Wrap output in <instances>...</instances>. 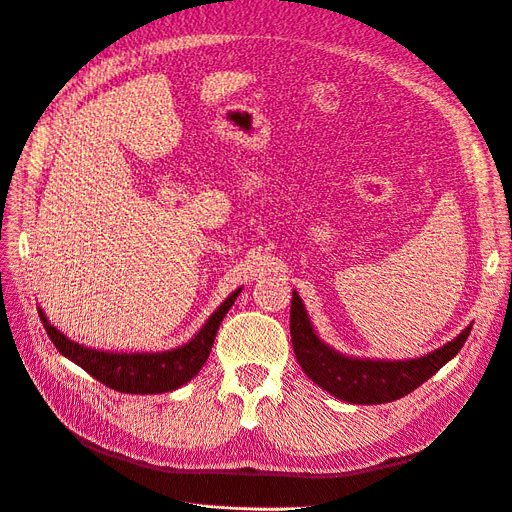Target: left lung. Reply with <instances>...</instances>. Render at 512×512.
Instances as JSON below:
<instances>
[{
	"label": "left lung",
	"instance_id": "left-lung-1",
	"mask_svg": "<svg viewBox=\"0 0 512 512\" xmlns=\"http://www.w3.org/2000/svg\"><path fill=\"white\" fill-rule=\"evenodd\" d=\"M472 331L463 329L453 342L433 350L421 359L412 361H374V359H352L339 354L327 346L316 335L312 322L307 318L303 301L297 292H292L290 305V337L301 369L324 391L348 404H389L418 389L436 371L446 365L463 348Z\"/></svg>",
	"mask_w": 512,
	"mask_h": 512
}]
</instances>
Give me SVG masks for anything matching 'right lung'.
Segmentation results:
<instances>
[{
  "mask_svg": "<svg viewBox=\"0 0 512 512\" xmlns=\"http://www.w3.org/2000/svg\"><path fill=\"white\" fill-rule=\"evenodd\" d=\"M239 292L241 288L232 292L230 297L215 309L211 318L205 322V327L200 329L188 344L164 352L91 350L72 342L64 333H59L53 324L46 320L42 309H38V314L46 329V335L51 337L55 348L64 356H68L70 361L83 367L89 376H94L96 380L106 384L108 389H115L119 393L153 395L175 391L198 374L211 352L220 324L232 303L239 297Z\"/></svg>",
  "mask_w": 512,
  "mask_h": 512,
  "instance_id": "obj_1",
  "label": "right lung"
}]
</instances>
